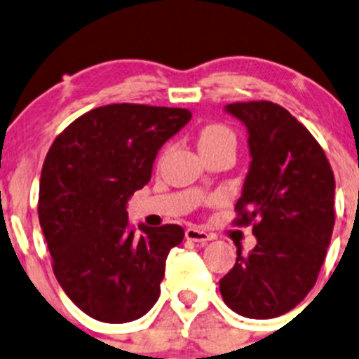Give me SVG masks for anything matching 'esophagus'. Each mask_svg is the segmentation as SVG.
I'll return each mask as SVG.
<instances>
[{"label": "esophagus", "mask_w": 359, "mask_h": 359, "mask_svg": "<svg viewBox=\"0 0 359 359\" xmlns=\"http://www.w3.org/2000/svg\"><path fill=\"white\" fill-rule=\"evenodd\" d=\"M186 238L189 241H194V243H200V245H205L206 241L212 240V236H210L208 233L198 229V227H189V229L186 231Z\"/></svg>", "instance_id": "1"}]
</instances>
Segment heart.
<instances>
[{
	"instance_id": "obj_1",
	"label": "heart",
	"mask_w": 359,
	"mask_h": 359,
	"mask_svg": "<svg viewBox=\"0 0 359 359\" xmlns=\"http://www.w3.org/2000/svg\"><path fill=\"white\" fill-rule=\"evenodd\" d=\"M198 144H200L201 151H210L222 146H234L236 137L229 126L222 125V123H208L198 133Z\"/></svg>"
}]
</instances>
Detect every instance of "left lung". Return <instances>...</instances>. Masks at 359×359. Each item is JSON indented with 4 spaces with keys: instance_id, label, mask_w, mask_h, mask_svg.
Instances as JSON below:
<instances>
[{
    "instance_id": "1",
    "label": "left lung",
    "mask_w": 359,
    "mask_h": 359,
    "mask_svg": "<svg viewBox=\"0 0 359 359\" xmlns=\"http://www.w3.org/2000/svg\"><path fill=\"white\" fill-rule=\"evenodd\" d=\"M248 128L252 154L234 226H253L257 245L220 280L234 313L269 320L311 292L335 224V177L323 147L285 107L269 100L226 107Z\"/></svg>"
}]
</instances>
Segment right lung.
Returning a JSON list of instances; mask_svg holds the SVG:
<instances>
[{"label":"right lung","instance_id":"obj_1","mask_svg":"<svg viewBox=\"0 0 359 359\" xmlns=\"http://www.w3.org/2000/svg\"><path fill=\"white\" fill-rule=\"evenodd\" d=\"M191 111L109 104L57 135L39 180L38 215L57 281L93 320L128 323L156 304L177 224L128 222L126 201L151 180L158 149Z\"/></svg>","mask_w":359,"mask_h":359}]
</instances>
